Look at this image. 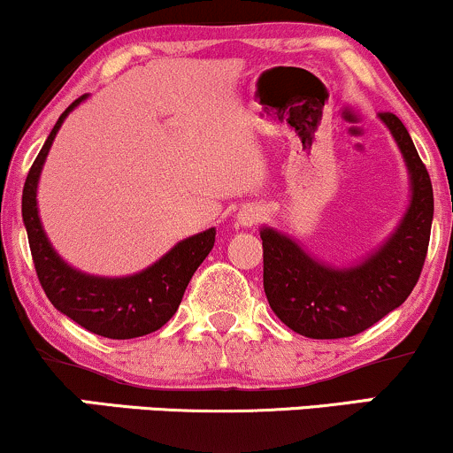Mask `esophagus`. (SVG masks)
Masks as SVG:
<instances>
[{
    "instance_id": "1",
    "label": "esophagus",
    "mask_w": 453,
    "mask_h": 453,
    "mask_svg": "<svg viewBox=\"0 0 453 453\" xmlns=\"http://www.w3.org/2000/svg\"><path fill=\"white\" fill-rule=\"evenodd\" d=\"M259 219H262V209H259V206H256V204L242 206V209L236 212V223H238V226H242V227L256 226Z\"/></svg>"
}]
</instances>
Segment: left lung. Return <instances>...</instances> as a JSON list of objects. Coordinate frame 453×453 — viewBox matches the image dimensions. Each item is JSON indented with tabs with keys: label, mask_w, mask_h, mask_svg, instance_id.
I'll return each instance as SVG.
<instances>
[{
	"label": "left lung",
	"mask_w": 453,
	"mask_h": 453,
	"mask_svg": "<svg viewBox=\"0 0 453 453\" xmlns=\"http://www.w3.org/2000/svg\"><path fill=\"white\" fill-rule=\"evenodd\" d=\"M409 173V204L398 226L357 262L334 266L311 256L289 234L264 226V292L270 309L306 339H345L377 324L413 292L428 251L434 215L433 183L407 127L379 114Z\"/></svg>",
	"instance_id": "left-lung-1"
}]
</instances>
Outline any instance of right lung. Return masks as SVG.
<instances>
[{
  "label": "right lung",
  "instance_id": "obj_1",
  "mask_svg": "<svg viewBox=\"0 0 453 453\" xmlns=\"http://www.w3.org/2000/svg\"><path fill=\"white\" fill-rule=\"evenodd\" d=\"M87 96L65 108L50 129L23 187V223L44 294L59 313L106 339H136L159 330L179 309L191 277L215 244V227L176 242L168 253L127 277H97L65 262L46 236L38 211V183L53 140L65 117Z\"/></svg>",
  "mask_w": 453,
  "mask_h": 453
}]
</instances>
